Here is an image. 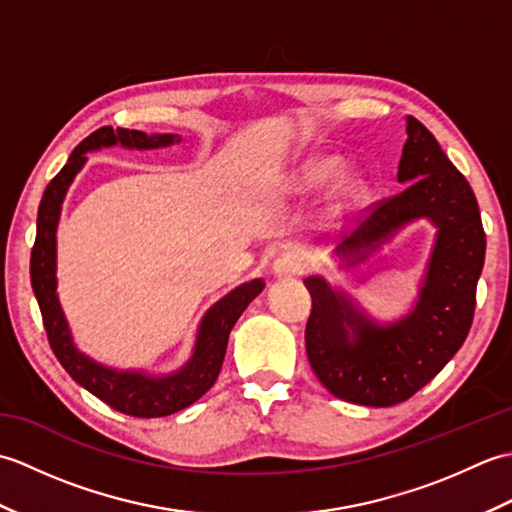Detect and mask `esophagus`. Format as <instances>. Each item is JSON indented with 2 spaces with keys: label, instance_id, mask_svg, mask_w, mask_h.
<instances>
[{
  "label": "esophagus",
  "instance_id": "1",
  "mask_svg": "<svg viewBox=\"0 0 512 512\" xmlns=\"http://www.w3.org/2000/svg\"><path fill=\"white\" fill-rule=\"evenodd\" d=\"M308 270L306 257L295 253V250H288V253L279 255L273 264V273L277 277H292V275H303Z\"/></svg>",
  "mask_w": 512,
  "mask_h": 512
}]
</instances>
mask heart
<instances>
[{
    "mask_svg": "<svg viewBox=\"0 0 512 512\" xmlns=\"http://www.w3.org/2000/svg\"><path fill=\"white\" fill-rule=\"evenodd\" d=\"M345 169V162L339 156H314L306 165H303L295 178V189L301 193H312L339 178ZM367 191V184L361 178H347L341 184V193L347 200H358L363 198Z\"/></svg>",
    "mask_w": 512,
    "mask_h": 512,
    "instance_id": "heart-1",
    "label": "heart"
}]
</instances>
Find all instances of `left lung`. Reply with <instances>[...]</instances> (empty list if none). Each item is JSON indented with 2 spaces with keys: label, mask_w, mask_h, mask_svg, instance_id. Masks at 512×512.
<instances>
[{
  "label": "left lung",
  "mask_w": 512,
  "mask_h": 512,
  "mask_svg": "<svg viewBox=\"0 0 512 512\" xmlns=\"http://www.w3.org/2000/svg\"><path fill=\"white\" fill-rule=\"evenodd\" d=\"M394 198L343 239L336 255L356 266L409 222L438 228L416 306L405 317L380 325L323 277H308L312 312L306 352L314 374L332 396L365 407H391L422 389L471 330L475 288L482 275L486 235L475 193L427 127L407 116Z\"/></svg>",
  "instance_id": "1"
}]
</instances>
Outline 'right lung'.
Instances as JSON below:
<instances>
[{"label":"right lung","instance_id":"obj_1","mask_svg":"<svg viewBox=\"0 0 512 512\" xmlns=\"http://www.w3.org/2000/svg\"><path fill=\"white\" fill-rule=\"evenodd\" d=\"M173 143H180V136H147L138 129L123 127L96 129L72 151L65 167L43 191L37 213V237L30 255L32 290H35V297L39 301L43 325H46L54 356L59 358L65 372L81 387L88 389L90 394L107 402L112 409L134 418L171 416V413L187 409L195 400L202 398L220 376L228 334H231L235 321L242 317L248 303L264 290V281L253 279L213 303L200 321L191 358L173 374L149 376L145 372H125V369L107 367L96 363L94 358L83 354L74 345L68 319H65L57 295V226L65 193H68L74 176L88 160V156H85L88 151L114 145H123L127 149H160Z\"/></svg>","mask_w":512,"mask_h":512}]
</instances>
